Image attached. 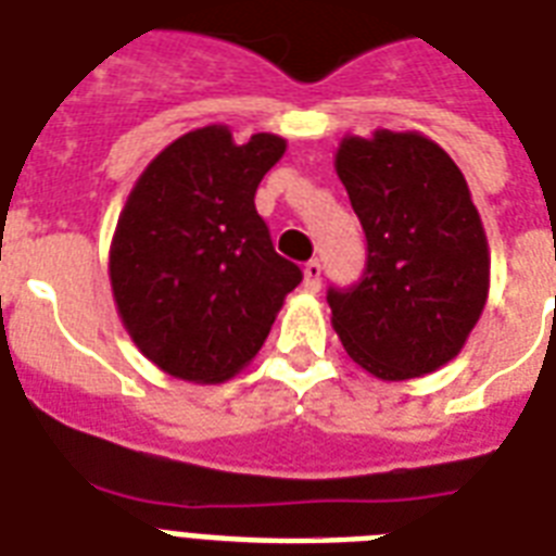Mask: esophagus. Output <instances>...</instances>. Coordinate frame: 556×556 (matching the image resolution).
Segmentation results:
<instances>
[{
  "mask_svg": "<svg viewBox=\"0 0 556 556\" xmlns=\"http://www.w3.org/2000/svg\"><path fill=\"white\" fill-rule=\"evenodd\" d=\"M320 279H323V265L317 260L305 262L303 268V286L308 288V291H317L320 288Z\"/></svg>",
  "mask_w": 556,
  "mask_h": 556,
  "instance_id": "1",
  "label": "esophagus"
}]
</instances>
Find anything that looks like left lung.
<instances>
[{"label": "left lung", "mask_w": 556, "mask_h": 556, "mask_svg": "<svg viewBox=\"0 0 556 556\" xmlns=\"http://www.w3.org/2000/svg\"><path fill=\"white\" fill-rule=\"evenodd\" d=\"M366 233L355 288H329L331 326L361 369L409 380L450 364L482 317L491 251L462 169L421 132L346 135L334 155Z\"/></svg>", "instance_id": "obj_1"}]
</instances>
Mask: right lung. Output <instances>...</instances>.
<instances>
[{"mask_svg":"<svg viewBox=\"0 0 556 556\" xmlns=\"http://www.w3.org/2000/svg\"><path fill=\"white\" fill-rule=\"evenodd\" d=\"M282 155L279 135L236 143L227 126H201L150 161L121 210L112 296L135 346L173 378H233L303 279L274 251L253 204Z\"/></svg>","mask_w":556,"mask_h":556,"instance_id":"right-lung-1","label":"right lung"}]
</instances>
